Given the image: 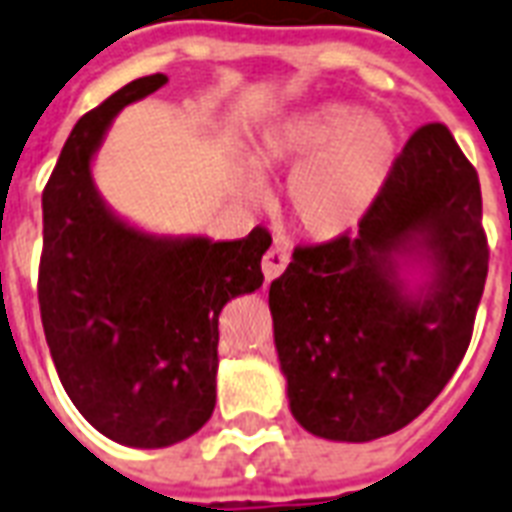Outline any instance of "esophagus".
Here are the masks:
<instances>
[{"label":"esophagus","mask_w":512,"mask_h":512,"mask_svg":"<svg viewBox=\"0 0 512 512\" xmlns=\"http://www.w3.org/2000/svg\"><path fill=\"white\" fill-rule=\"evenodd\" d=\"M288 261H291V256H288L286 248H283V245H272L270 251H267V256H264V261H261V270H264L267 283H272V280L283 275V270L288 267Z\"/></svg>","instance_id":"1"}]
</instances>
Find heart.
Instances as JSON below:
<instances>
[{
  "mask_svg": "<svg viewBox=\"0 0 512 512\" xmlns=\"http://www.w3.org/2000/svg\"><path fill=\"white\" fill-rule=\"evenodd\" d=\"M397 161L394 129L343 102H324L264 126L248 145V164L261 178H286L288 213L315 240L359 229L378 202ZM242 194L259 199V178L245 175Z\"/></svg>",
  "mask_w": 512,
  "mask_h": 512,
  "instance_id": "heart-1",
  "label": "heart"
}]
</instances>
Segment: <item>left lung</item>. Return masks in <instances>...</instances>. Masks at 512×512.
Segmentation results:
<instances>
[{
    "instance_id": "8db88e82",
    "label": "left lung",
    "mask_w": 512,
    "mask_h": 512,
    "mask_svg": "<svg viewBox=\"0 0 512 512\" xmlns=\"http://www.w3.org/2000/svg\"><path fill=\"white\" fill-rule=\"evenodd\" d=\"M478 172L448 126H421L356 237L297 248L270 286L291 416L334 443L399 432L470 345L489 245Z\"/></svg>"
}]
</instances>
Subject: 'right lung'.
<instances>
[{"instance_id":"obj_1","label":"right lung","mask_w":512,"mask_h":512,"mask_svg":"<svg viewBox=\"0 0 512 512\" xmlns=\"http://www.w3.org/2000/svg\"><path fill=\"white\" fill-rule=\"evenodd\" d=\"M167 83L118 88L69 132L42 191V329L64 391L96 432L167 448L210 421L218 315L261 288L264 229L242 240L153 234L115 213L94 183L96 151L126 105Z\"/></svg>"}]
</instances>
